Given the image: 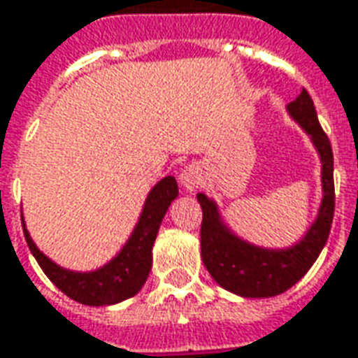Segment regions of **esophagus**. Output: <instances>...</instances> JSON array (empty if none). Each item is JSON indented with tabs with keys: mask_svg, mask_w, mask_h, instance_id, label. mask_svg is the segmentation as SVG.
I'll return each mask as SVG.
<instances>
[{
	"mask_svg": "<svg viewBox=\"0 0 358 358\" xmlns=\"http://www.w3.org/2000/svg\"><path fill=\"white\" fill-rule=\"evenodd\" d=\"M179 179H181V185L187 191H194L203 185V171L196 165H187L179 175Z\"/></svg>",
	"mask_w": 358,
	"mask_h": 358,
	"instance_id": "obj_1",
	"label": "esophagus"
}]
</instances>
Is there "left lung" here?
Instances as JSON below:
<instances>
[{"label": "left lung", "instance_id": "left-lung-1", "mask_svg": "<svg viewBox=\"0 0 358 358\" xmlns=\"http://www.w3.org/2000/svg\"><path fill=\"white\" fill-rule=\"evenodd\" d=\"M288 113L312 136L317 152L322 155L324 201L320 206L317 220L304 236V240L290 250L278 251L250 245L231 236L222 226L216 204L208 201V196H204L203 193L196 194L203 208L201 255H203L204 267L208 268L212 278L222 288L245 298L277 296L290 287H294L322 253L334 222V152L329 138L317 120L314 101L306 90L300 91L296 99L288 103Z\"/></svg>", "mask_w": 358, "mask_h": 358}]
</instances>
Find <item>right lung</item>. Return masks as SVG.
Listing matches in <instances>:
<instances>
[{"label":"right lung","mask_w":358,"mask_h":358,"mask_svg":"<svg viewBox=\"0 0 358 358\" xmlns=\"http://www.w3.org/2000/svg\"><path fill=\"white\" fill-rule=\"evenodd\" d=\"M179 194L175 177H165L152 189L144 204L136 230L130 236L124 250L108 265L93 273H71L64 271L43 255L34 245L27 228H23L29 250L41 265L44 275L71 300L87 306H107L134 296L144 287L152 268V245L164 220L165 212Z\"/></svg>","instance_id":"right-lung-1"}]
</instances>
